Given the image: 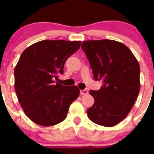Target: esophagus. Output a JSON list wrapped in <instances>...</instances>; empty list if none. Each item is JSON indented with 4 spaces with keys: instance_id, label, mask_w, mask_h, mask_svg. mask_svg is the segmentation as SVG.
Returning a JSON list of instances; mask_svg holds the SVG:
<instances>
[{
    "instance_id": "obj_1",
    "label": "esophagus",
    "mask_w": 154,
    "mask_h": 154,
    "mask_svg": "<svg viewBox=\"0 0 154 154\" xmlns=\"http://www.w3.org/2000/svg\"><path fill=\"white\" fill-rule=\"evenodd\" d=\"M80 92H81V94H87L88 93V91L87 90H81Z\"/></svg>"
}]
</instances>
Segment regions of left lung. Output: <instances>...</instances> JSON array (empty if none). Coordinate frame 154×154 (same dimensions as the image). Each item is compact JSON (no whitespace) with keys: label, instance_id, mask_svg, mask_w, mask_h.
Wrapping results in <instances>:
<instances>
[{"label":"left lung","instance_id":"8db88e82","mask_svg":"<svg viewBox=\"0 0 154 154\" xmlns=\"http://www.w3.org/2000/svg\"><path fill=\"white\" fill-rule=\"evenodd\" d=\"M95 81L102 82L99 90H90L94 99L87 110L90 121L112 127L131 110L140 89V64L130 50L113 40H94L82 43Z\"/></svg>","mask_w":154,"mask_h":154}]
</instances>
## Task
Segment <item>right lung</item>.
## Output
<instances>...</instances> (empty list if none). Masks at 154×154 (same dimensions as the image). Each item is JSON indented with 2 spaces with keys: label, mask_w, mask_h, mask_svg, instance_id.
Listing matches in <instances>:
<instances>
[{
  "label": "right lung",
  "mask_w": 154,
  "mask_h": 154,
  "mask_svg": "<svg viewBox=\"0 0 154 154\" xmlns=\"http://www.w3.org/2000/svg\"><path fill=\"white\" fill-rule=\"evenodd\" d=\"M81 44L45 40L30 45L21 54L14 71V89L25 114L35 123L48 127L61 123L79 97L77 86H65L54 80L63 74L65 62Z\"/></svg>",
  "instance_id": "right-lung-1"
}]
</instances>
